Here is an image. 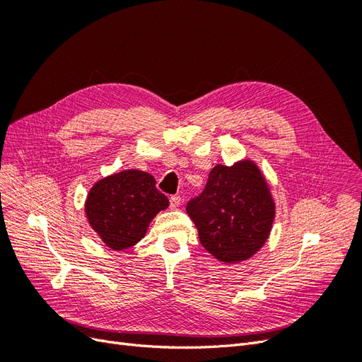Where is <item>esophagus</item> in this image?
<instances>
[{
  "instance_id": "obj_1",
  "label": "esophagus",
  "mask_w": 362,
  "mask_h": 362,
  "mask_svg": "<svg viewBox=\"0 0 362 362\" xmlns=\"http://www.w3.org/2000/svg\"><path fill=\"white\" fill-rule=\"evenodd\" d=\"M170 208H178L181 205V198L180 196H170Z\"/></svg>"
}]
</instances>
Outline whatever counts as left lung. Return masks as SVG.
Wrapping results in <instances>:
<instances>
[{
	"label": "left lung",
	"instance_id": "obj_1",
	"mask_svg": "<svg viewBox=\"0 0 362 362\" xmlns=\"http://www.w3.org/2000/svg\"><path fill=\"white\" fill-rule=\"evenodd\" d=\"M202 246L223 264H240L266 245L276 205L258 164H216L205 190L187 204Z\"/></svg>",
	"mask_w": 362,
	"mask_h": 362
}]
</instances>
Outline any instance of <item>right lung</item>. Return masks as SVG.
<instances>
[{"label":"right lung","mask_w":362,"mask_h":362,"mask_svg":"<svg viewBox=\"0 0 362 362\" xmlns=\"http://www.w3.org/2000/svg\"><path fill=\"white\" fill-rule=\"evenodd\" d=\"M169 206L151 173L127 169L96 181L87 193L84 213L103 243L113 250L137 245L149 223Z\"/></svg>","instance_id":"obj_1"}]
</instances>
